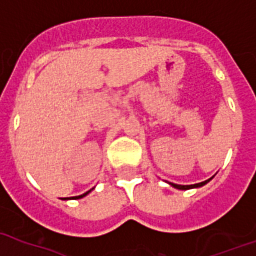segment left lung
<instances>
[{"mask_svg":"<svg viewBox=\"0 0 256 256\" xmlns=\"http://www.w3.org/2000/svg\"><path fill=\"white\" fill-rule=\"evenodd\" d=\"M210 180H206V182H202V183H198V184H191V186H180V184H175V183H170L172 187L178 188V190H190V188H198V187H202L204 186L206 183H208Z\"/></svg>","mask_w":256,"mask_h":256,"instance_id":"8db88e82","label":"left lung"}]
</instances>
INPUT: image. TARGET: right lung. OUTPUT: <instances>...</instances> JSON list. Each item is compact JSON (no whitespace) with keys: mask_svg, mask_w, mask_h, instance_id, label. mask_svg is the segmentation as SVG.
Segmentation results:
<instances>
[{"mask_svg":"<svg viewBox=\"0 0 256 256\" xmlns=\"http://www.w3.org/2000/svg\"><path fill=\"white\" fill-rule=\"evenodd\" d=\"M89 192L90 191H88V192H85V194H82V195H80V196H74V199H80V198H84L85 195H88Z\"/></svg>","mask_w":256,"mask_h":256,"instance_id":"right-lung-1","label":"right lung"}]
</instances>
